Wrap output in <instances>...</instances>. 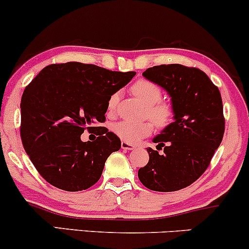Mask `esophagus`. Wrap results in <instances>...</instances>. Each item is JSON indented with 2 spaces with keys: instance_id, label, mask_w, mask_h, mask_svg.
<instances>
[{
  "instance_id": "esophagus-1",
  "label": "esophagus",
  "mask_w": 249,
  "mask_h": 249,
  "mask_svg": "<svg viewBox=\"0 0 249 249\" xmlns=\"http://www.w3.org/2000/svg\"><path fill=\"white\" fill-rule=\"evenodd\" d=\"M121 146L123 150H134V148H136V145L130 144V142H122Z\"/></svg>"
}]
</instances>
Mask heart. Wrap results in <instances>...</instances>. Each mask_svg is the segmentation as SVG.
<instances>
[{"mask_svg":"<svg viewBox=\"0 0 249 249\" xmlns=\"http://www.w3.org/2000/svg\"><path fill=\"white\" fill-rule=\"evenodd\" d=\"M132 92L144 103L146 107L147 116L158 127H165L170 124L174 116L172 105L167 102H161V89L156 83L147 79H139L131 88ZM119 93L115 92L110 96L107 102L108 111H115L118 104ZM153 131L151 122L134 123L122 121L113 125V132L124 142L136 144L142 138L150 136Z\"/></svg>","mask_w":249,"mask_h":249,"instance_id":"obj_1","label":"heart"}]
</instances>
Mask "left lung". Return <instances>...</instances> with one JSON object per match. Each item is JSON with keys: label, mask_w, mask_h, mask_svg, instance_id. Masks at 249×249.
<instances>
[{"label": "left lung", "mask_w": 249, "mask_h": 249, "mask_svg": "<svg viewBox=\"0 0 249 249\" xmlns=\"http://www.w3.org/2000/svg\"><path fill=\"white\" fill-rule=\"evenodd\" d=\"M170 95L174 122L153 138L159 154L147 148L148 162L138 177L148 190L173 192L190 186L206 171L225 132L219 89L204 71L181 64H161L142 72Z\"/></svg>", "instance_id": "8db88e82"}]
</instances>
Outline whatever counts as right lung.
I'll list each match as a JSON object with an SVG mask.
<instances>
[{
  "mask_svg": "<svg viewBox=\"0 0 249 249\" xmlns=\"http://www.w3.org/2000/svg\"><path fill=\"white\" fill-rule=\"evenodd\" d=\"M134 71H110L68 62L42 69L21 99V138L34 166L49 184L77 192L95 185L121 139L102 127L93 142H82L85 128L105 122L107 102Z\"/></svg>",
  "mask_w": 249,
  "mask_h": 249,
  "instance_id": "obj_1",
  "label": "right lung"
}]
</instances>
